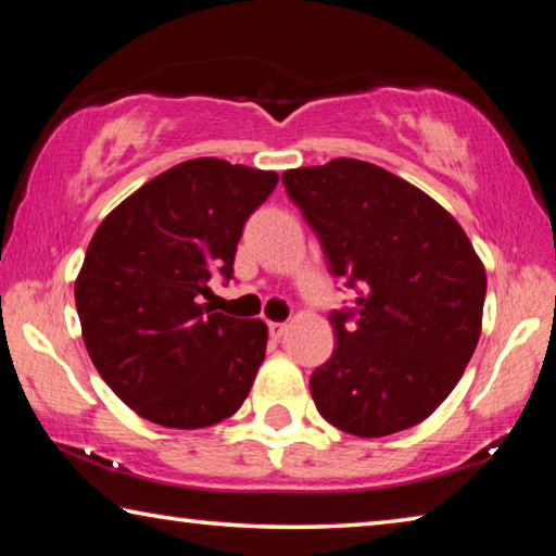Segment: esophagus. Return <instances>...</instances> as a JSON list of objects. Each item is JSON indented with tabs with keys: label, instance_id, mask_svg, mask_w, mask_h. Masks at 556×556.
<instances>
[{
	"label": "esophagus",
	"instance_id": "1",
	"mask_svg": "<svg viewBox=\"0 0 556 556\" xmlns=\"http://www.w3.org/2000/svg\"><path fill=\"white\" fill-rule=\"evenodd\" d=\"M267 328H269V336L271 338H281V336L287 333V324H281V321H269Z\"/></svg>",
	"mask_w": 556,
	"mask_h": 556
}]
</instances>
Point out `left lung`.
<instances>
[{"label":"left lung","mask_w":556,"mask_h":556,"mask_svg":"<svg viewBox=\"0 0 556 556\" xmlns=\"http://www.w3.org/2000/svg\"><path fill=\"white\" fill-rule=\"evenodd\" d=\"M321 242L328 271L357 291L331 314L336 351L312 397L348 434L375 439L425 421L481 338L485 269L460 225L384 168L333 159L281 174Z\"/></svg>","instance_id":"1"}]
</instances>
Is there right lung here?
Masks as SVG:
<instances>
[{
  "label": "right lung",
  "instance_id": "right-lung-1",
  "mask_svg": "<svg viewBox=\"0 0 556 556\" xmlns=\"http://www.w3.org/2000/svg\"><path fill=\"white\" fill-rule=\"evenodd\" d=\"M279 176L191 159L112 211L75 279L83 341L112 392L154 425L203 429L242 407L265 361L260 318L213 312L211 279H232L244 223Z\"/></svg>",
  "mask_w": 556,
  "mask_h": 556
}]
</instances>
